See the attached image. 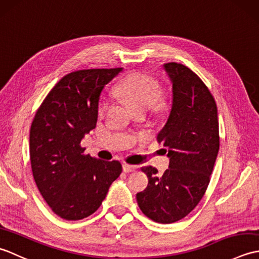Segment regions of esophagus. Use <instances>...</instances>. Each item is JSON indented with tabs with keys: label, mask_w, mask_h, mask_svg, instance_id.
<instances>
[{
	"label": "esophagus",
	"mask_w": 259,
	"mask_h": 259,
	"mask_svg": "<svg viewBox=\"0 0 259 259\" xmlns=\"http://www.w3.org/2000/svg\"><path fill=\"white\" fill-rule=\"evenodd\" d=\"M122 168H123V171L124 172H131V171H135V170L138 168L135 164H129V163H123L122 164Z\"/></svg>",
	"instance_id": "esophagus-1"
}]
</instances>
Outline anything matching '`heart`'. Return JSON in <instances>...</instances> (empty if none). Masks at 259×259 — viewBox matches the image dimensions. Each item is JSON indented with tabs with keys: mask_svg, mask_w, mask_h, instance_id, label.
<instances>
[{
	"mask_svg": "<svg viewBox=\"0 0 259 259\" xmlns=\"http://www.w3.org/2000/svg\"><path fill=\"white\" fill-rule=\"evenodd\" d=\"M119 96L125 98L138 111L151 109L153 111H161L164 101L159 99L161 93V85L159 81L150 75L142 73H133L119 82L115 89ZM110 107L107 98L99 99L97 112L99 117L106 114Z\"/></svg>",
	"mask_w": 259,
	"mask_h": 259,
	"instance_id": "1",
	"label": "heart"
}]
</instances>
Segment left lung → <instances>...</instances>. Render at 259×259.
I'll return each mask as SVG.
<instances>
[{"instance_id": "left-lung-1", "label": "left lung", "mask_w": 259, "mask_h": 259, "mask_svg": "<svg viewBox=\"0 0 259 259\" xmlns=\"http://www.w3.org/2000/svg\"><path fill=\"white\" fill-rule=\"evenodd\" d=\"M172 82V106L157 140L168 148L169 168L162 175L142 167L147 188L137 194L139 208L160 224L186 217L205 195L219 150L216 101L207 85L186 65L164 64Z\"/></svg>"}]
</instances>
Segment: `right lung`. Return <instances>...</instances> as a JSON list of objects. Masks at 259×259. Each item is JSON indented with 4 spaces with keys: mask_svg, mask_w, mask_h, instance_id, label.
<instances>
[{
    "mask_svg": "<svg viewBox=\"0 0 259 259\" xmlns=\"http://www.w3.org/2000/svg\"><path fill=\"white\" fill-rule=\"evenodd\" d=\"M122 68L71 72L48 93L30 130V160L37 189L52 211L80 221L100 207L122 166L85 155L81 140L96 128L99 97Z\"/></svg>",
    "mask_w": 259,
    "mask_h": 259,
    "instance_id": "obj_1",
    "label": "right lung"
}]
</instances>
